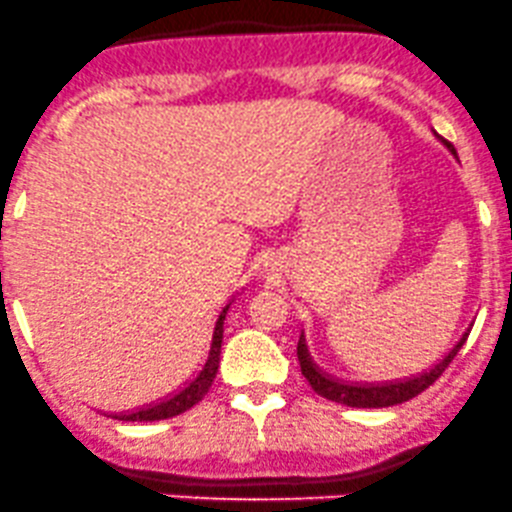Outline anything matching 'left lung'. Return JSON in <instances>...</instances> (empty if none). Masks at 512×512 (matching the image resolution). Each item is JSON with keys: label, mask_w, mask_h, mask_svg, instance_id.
Masks as SVG:
<instances>
[{"label": "left lung", "mask_w": 512, "mask_h": 512, "mask_svg": "<svg viewBox=\"0 0 512 512\" xmlns=\"http://www.w3.org/2000/svg\"><path fill=\"white\" fill-rule=\"evenodd\" d=\"M444 144L452 148L449 141H444ZM466 337H469V334H464V337L459 339V344H456L454 349L449 351L442 361H437L432 368L417 373V376L400 378V381L354 383V381H344V378L332 376V373L322 371V368L315 364L310 349H307L305 334H300L298 361H300L302 376L307 378V383H310L312 390H315L317 395H322V398L332 400V403L349 405V408H390V405L405 403V400L415 398V395H420L422 390L430 388L432 383L442 376L444 368L452 364L456 351L461 349V344L466 342Z\"/></svg>", "instance_id": "1"}]
</instances>
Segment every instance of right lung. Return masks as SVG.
I'll return each instance as SVG.
<instances>
[{
  "label": "right lung",
  "instance_id": "obj_1",
  "mask_svg": "<svg viewBox=\"0 0 512 512\" xmlns=\"http://www.w3.org/2000/svg\"><path fill=\"white\" fill-rule=\"evenodd\" d=\"M232 302L219 310L217 320H214L210 337H207L205 346H202L200 359L192 364V368L180 378V383L173 390H168L161 398L151 400V403L139 405L134 410L124 412H112V417L126 422H153V420H168V417L180 415V412L190 410L192 405L200 403L202 398L210 390L214 376H217L219 368V351H222V334H224V317H227V310Z\"/></svg>",
  "mask_w": 512,
  "mask_h": 512
}]
</instances>
